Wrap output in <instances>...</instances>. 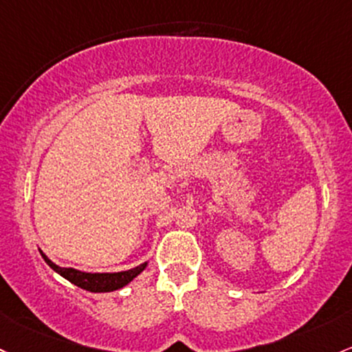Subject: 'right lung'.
Masks as SVG:
<instances>
[{"mask_svg":"<svg viewBox=\"0 0 352 352\" xmlns=\"http://www.w3.org/2000/svg\"><path fill=\"white\" fill-rule=\"evenodd\" d=\"M40 254L41 257L45 258L46 264L55 270V272L60 274L61 277H65V279L69 280L72 284L78 285V287H82L85 291H90V292H111V291H117V289H122L123 285L132 283L135 277H137L138 274L146 267V262H144V264L137 265V267L122 270V272L91 274V272H82V270H76L72 267H60V265H56L55 262L50 261L41 250Z\"/></svg>","mask_w":352,"mask_h":352,"instance_id":"obj_1","label":"right lung"}]
</instances>
